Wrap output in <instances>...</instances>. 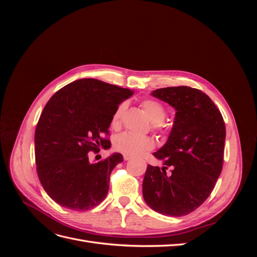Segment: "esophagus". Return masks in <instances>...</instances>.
<instances>
[{
	"instance_id": "obj_1",
	"label": "esophagus",
	"mask_w": 257,
	"mask_h": 257,
	"mask_svg": "<svg viewBox=\"0 0 257 257\" xmlns=\"http://www.w3.org/2000/svg\"><path fill=\"white\" fill-rule=\"evenodd\" d=\"M131 160V157H128V155H124V161H130Z\"/></svg>"
}]
</instances>
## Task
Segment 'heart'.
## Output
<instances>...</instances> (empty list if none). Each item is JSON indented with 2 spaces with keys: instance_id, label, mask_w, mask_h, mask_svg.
<instances>
[{
  "instance_id": "1",
  "label": "heart",
  "mask_w": 257,
  "mask_h": 257,
  "mask_svg": "<svg viewBox=\"0 0 257 257\" xmlns=\"http://www.w3.org/2000/svg\"><path fill=\"white\" fill-rule=\"evenodd\" d=\"M142 106L148 118L152 123H154L155 126H158L159 123L164 121L166 116V109L161 103L153 99H146L143 102ZM125 103H122L116 107L110 120L111 127L118 128L120 126L121 118L124 110H125ZM113 145L115 150L122 152L123 154H126L128 157H139V155L144 154L146 151L153 149L154 142L150 137L137 136L125 132V133H122L114 138Z\"/></svg>"
}]
</instances>
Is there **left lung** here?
<instances>
[{"label":"left lung","mask_w":257,"mask_h":257,"mask_svg":"<svg viewBox=\"0 0 257 257\" xmlns=\"http://www.w3.org/2000/svg\"><path fill=\"white\" fill-rule=\"evenodd\" d=\"M151 95L175 108L167 142L153 155L164 167L148 165L143 195L154 211L182 216L197 209L219 178L226 131L223 116L207 94L190 87H169ZM167 167L172 173L166 174Z\"/></svg>","instance_id":"left-lung-1"}]
</instances>
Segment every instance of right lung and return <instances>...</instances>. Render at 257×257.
<instances>
[{
	"instance_id": "add662e5",
	"label": "right lung",
	"mask_w": 257,
	"mask_h": 257,
	"mask_svg": "<svg viewBox=\"0 0 257 257\" xmlns=\"http://www.w3.org/2000/svg\"><path fill=\"white\" fill-rule=\"evenodd\" d=\"M133 90L83 78L59 90L45 106L35 130L36 170L44 190L65 208L85 211L102 203L120 153L91 163L88 153L104 149L112 113Z\"/></svg>"
}]
</instances>
